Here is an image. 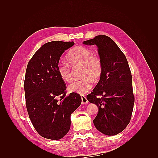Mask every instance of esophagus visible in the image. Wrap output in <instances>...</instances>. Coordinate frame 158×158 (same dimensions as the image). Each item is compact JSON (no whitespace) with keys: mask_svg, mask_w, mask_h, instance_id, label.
<instances>
[{"mask_svg":"<svg viewBox=\"0 0 158 158\" xmlns=\"http://www.w3.org/2000/svg\"><path fill=\"white\" fill-rule=\"evenodd\" d=\"M81 98H82V104L85 105V104H87L88 103V99H87L86 97L85 96V95H81Z\"/></svg>","mask_w":158,"mask_h":158,"instance_id":"34e87169","label":"esophagus"}]
</instances>
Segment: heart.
Instances as JSON below:
<instances>
[{
    "instance_id": "b5f03b06",
    "label": "heart",
    "mask_w": 158,
    "mask_h": 158,
    "mask_svg": "<svg viewBox=\"0 0 158 158\" xmlns=\"http://www.w3.org/2000/svg\"><path fill=\"white\" fill-rule=\"evenodd\" d=\"M67 60L70 64L74 66H81L80 75L82 78L75 81L69 85L72 92L84 94L92 89L94 80L99 78L102 74V61L99 56L92 53V50L83 46L75 47L68 54ZM57 73L64 82L73 80V74L70 66L66 63H59L57 66Z\"/></svg>"
}]
</instances>
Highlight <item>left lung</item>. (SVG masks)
I'll use <instances>...</instances> for the list:
<instances>
[{
	"label": "left lung",
	"instance_id": "8db88e82",
	"mask_svg": "<svg viewBox=\"0 0 158 158\" xmlns=\"http://www.w3.org/2000/svg\"><path fill=\"white\" fill-rule=\"evenodd\" d=\"M83 44L98 47L103 65L99 82L87 95L88 101L99 109L94 124L104 135H116L130 123L135 103L128 61L114 41L107 35H97ZM98 95L102 98H98Z\"/></svg>",
	"mask_w": 158,
	"mask_h": 158
}]
</instances>
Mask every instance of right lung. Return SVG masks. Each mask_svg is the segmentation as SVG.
Masks as SVG:
<instances>
[{"label": "right lung", "instance_id": "add662e5", "mask_svg": "<svg viewBox=\"0 0 158 158\" xmlns=\"http://www.w3.org/2000/svg\"><path fill=\"white\" fill-rule=\"evenodd\" d=\"M74 41H54L43 45L27 64L24 80L26 108L39 135L59 140L70 130V115L82 102L80 95H66V85L57 73L61 55Z\"/></svg>", "mask_w": 158, "mask_h": 158}]
</instances>
